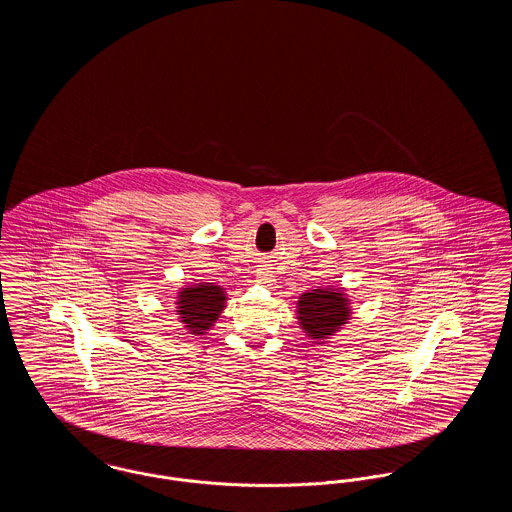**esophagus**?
<instances>
[{"mask_svg":"<svg viewBox=\"0 0 512 512\" xmlns=\"http://www.w3.org/2000/svg\"><path fill=\"white\" fill-rule=\"evenodd\" d=\"M257 282H261V284H267V286H272V282H274V276H272V272L267 270V268H261V270L257 272Z\"/></svg>","mask_w":512,"mask_h":512,"instance_id":"esophagus-1","label":"esophagus"}]
</instances>
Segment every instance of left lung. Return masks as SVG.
Instances as JSON below:
<instances>
[{
  "label": "left lung",
  "instance_id": "obj_1",
  "mask_svg": "<svg viewBox=\"0 0 512 512\" xmlns=\"http://www.w3.org/2000/svg\"><path fill=\"white\" fill-rule=\"evenodd\" d=\"M351 317L349 299L341 288H322L303 293L297 301V320L305 334L322 341L334 336Z\"/></svg>",
  "mask_w": 512,
  "mask_h": 512
}]
</instances>
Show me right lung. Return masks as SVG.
Returning <instances> with one entry per match:
<instances>
[{
	"instance_id": "obj_1",
	"label": "right lung",
	"mask_w": 512,
	"mask_h": 512,
	"mask_svg": "<svg viewBox=\"0 0 512 512\" xmlns=\"http://www.w3.org/2000/svg\"><path fill=\"white\" fill-rule=\"evenodd\" d=\"M224 301L226 293L220 286L201 282L180 290L176 301V313L180 315V322L190 334L203 336L220 317Z\"/></svg>"
}]
</instances>
